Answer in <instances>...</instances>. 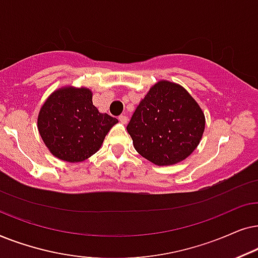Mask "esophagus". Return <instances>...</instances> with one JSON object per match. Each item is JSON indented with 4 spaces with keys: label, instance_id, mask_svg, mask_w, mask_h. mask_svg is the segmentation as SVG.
Masks as SVG:
<instances>
[{
    "label": "esophagus",
    "instance_id": "1",
    "mask_svg": "<svg viewBox=\"0 0 258 258\" xmlns=\"http://www.w3.org/2000/svg\"><path fill=\"white\" fill-rule=\"evenodd\" d=\"M119 120H120V122L123 123V125H125V123H127V121H128V119H127V116L125 114L120 115L119 116Z\"/></svg>",
    "mask_w": 258,
    "mask_h": 258
}]
</instances>
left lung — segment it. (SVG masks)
I'll return each mask as SVG.
<instances>
[{"instance_id": "obj_1", "label": "left lung", "mask_w": 258, "mask_h": 258, "mask_svg": "<svg viewBox=\"0 0 258 258\" xmlns=\"http://www.w3.org/2000/svg\"><path fill=\"white\" fill-rule=\"evenodd\" d=\"M204 128V113L195 99L170 81L150 89L127 125L137 152L159 166L190 156Z\"/></svg>"}]
</instances>
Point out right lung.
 Listing matches in <instances>:
<instances>
[{"mask_svg":"<svg viewBox=\"0 0 258 258\" xmlns=\"http://www.w3.org/2000/svg\"><path fill=\"white\" fill-rule=\"evenodd\" d=\"M118 119L102 114L92 102L87 88L55 91L40 109L37 127L43 143L55 157L78 163L100 149Z\"/></svg>","mask_w":258,"mask_h":258,"instance_id":"add662e5","label":"right lung"}]
</instances>
